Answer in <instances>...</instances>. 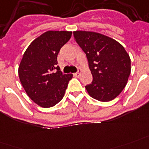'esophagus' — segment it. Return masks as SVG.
<instances>
[{
  "label": "esophagus",
  "instance_id": "1",
  "mask_svg": "<svg viewBox=\"0 0 149 149\" xmlns=\"http://www.w3.org/2000/svg\"><path fill=\"white\" fill-rule=\"evenodd\" d=\"M81 75V72L80 71H78V72H76V73L74 74V76H75V77H77V78H78V77H80Z\"/></svg>",
  "mask_w": 149,
  "mask_h": 149
}]
</instances>
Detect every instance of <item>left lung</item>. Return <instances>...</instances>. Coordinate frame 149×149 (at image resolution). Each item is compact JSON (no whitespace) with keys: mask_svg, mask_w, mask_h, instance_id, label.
Returning <instances> with one entry per match:
<instances>
[{"mask_svg":"<svg viewBox=\"0 0 149 149\" xmlns=\"http://www.w3.org/2000/svg\"><path fill=\"white\" fill-rule=\"evenodd\" d=\"M74 37L85 52L93 74L85 86L91 97L101 102L111 101L126 86L131 74V59L120 43L100 33L74 32Z\"/></svg>","mask_w":149,"mask_h":149,"instance_id":"8db88e82","label":"left lung"}]
</instances>
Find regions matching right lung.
Listing matches in <instances>:
<instances>
[{"label": "right lung", "instance_id": "obj_1", "mask_svg": "<svg viewBox=\"0 0 149 149\" xmlns=\"http://www.w3.org/2000/svg\"><path fill=\"white\" fill-rule=\"evenodd\" d=\"M71 32L48 31L31 42L23 54L18 76L25 93L40 107L49 108L63 99L73 74L56 66L60 49L71 39Z\"/></svg>", "mask_w": 149, "mask_h": 149}]
</instances>
